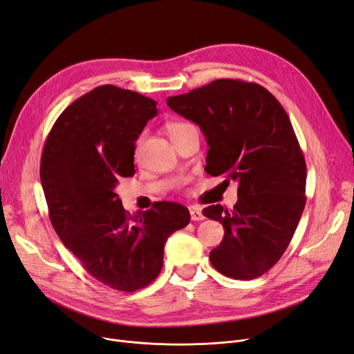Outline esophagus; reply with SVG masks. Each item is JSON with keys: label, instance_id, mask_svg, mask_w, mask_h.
Segmentation results:
<instances>
[{"label": "esophagus", "instance_id": "1", "mask_svg": "<svg viewBox=\"0 0 354 354\" xmlns=\"http://www.w3.org/2000/svg\"><path fill=\"white\" fill-rule=\"evenodd\" d=\"M190 217H192V221H194V222L203 221V218H205V216H203V213H201L200 207H192L190 209Z\"/></svg>", "mask_w": 354, "mask_h": 354}]
</instances>
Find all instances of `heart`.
<instances>
[{
  "label": "heart",
  "mask_w": 354,
  "mask_h": 354,
  "mask_svg": "<svg viewBox=\"0 0 354 354\" xmlns=\"http://www.w3.org/2000/svg\"><path fill=\"white\" fill-rule=\"evenodd\" d=\"M187 125H190V124H187V122H181V121H171V122H167V124H165V132L168 133V137L173 138V137H176V136H177V133H178L183 128H186Z\"/></svg>",
  "instance_id": "1"
}]
</instances>
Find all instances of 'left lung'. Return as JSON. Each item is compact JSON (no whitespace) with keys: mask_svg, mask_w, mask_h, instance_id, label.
<instances>
[{"mask_svg":"<svg viewBox=\"0 0 354 354\" xmlns=\"http://www.w3.org/2000/svg\"><path fill=\"white\" fill-rule=\"evenodd\" d=\"M167 105L203 131L206 173L238 181L232 210H203L225 229L212 265L233 279L263 275L288 248L306 207L307 167L287 112L263 86L233 79L170 96Z\"/></svg>","mask_w":354,"mask_h":354,"instance_id":"left-lung-1","label":"left lung"}]
</instances>
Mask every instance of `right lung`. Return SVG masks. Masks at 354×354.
I'll return each mask as SVG.
<instances>
[{
  "label": "right lung",
  "instance_id": "obj_1",
  "mask_svg": "<svg viewBox=\"0 0 354 354\" xmlns=\"http://www.w3.org/2000/svg\"><path fill=\"white\" fill-rule=\"evenodd\" d=\"M157 113L156 100L141 93L97 86L60 113L41 154L57 236L95 279L124 292L158 277L167 238L190 222L187 207L171 201L131 216L115 192L121 177L136 174V141Z\"/></svg>",
  "mask_w": 354,
  "mask_h": 354
}]
</instances>
